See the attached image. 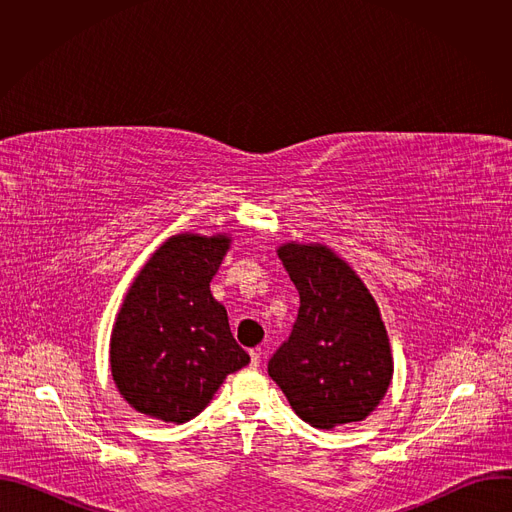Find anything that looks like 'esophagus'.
I'll return each instance as SVG.
<instances>
[{"mask_svg":"<svg viewBox=\"0 0 512 512\" xmlns=\"http://www.w3.org/2000/svg\"><path fill=\"white\" fill-rule=\"evenodd\" d=\"M259 362H261V348L251 350V367H259Z\"/></svg>","mask_w":512,"mask_h":512,"instance_id":"1","label":"esophagus"}]
</instances>
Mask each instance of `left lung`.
I'll return each mask as SVG.
<instances>
[{"label":"left lung","instance_id":"1","mask_svg":"<svg viewBox=\"0 0 512 512\" xmlns=\"http://www.w3.org/2000/svg\"><path fill=\"white\" fill-rule=\"evenodd\" d=\"M277 255L300 291V312L269 360V377L312 427L367 419L393 379L391 342L373 294L328 245L287 241Z\"/></svg>","mask_w":512,"mask_h":512}]
</instances>
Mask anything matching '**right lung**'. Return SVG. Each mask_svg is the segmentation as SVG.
<instances>
[{
	"mask_svg": "<svg viewBox=\"0 0 512 512\" xmlns=\"http://www.w3.org/2000/svg\"><path fill=\"white\" fill-rule=\"evenodd\" d=\"M233 237L180 233L135 275L117 312L109 364L119 395L168 423L196 417L227 375L249 364L229 316L210 294Z\"/></svg>",
	"mask_w": 512,
	"mask_h": 512,
	"instance_id": "obj_1",
	"label": "right lung"
}]
</instances>
